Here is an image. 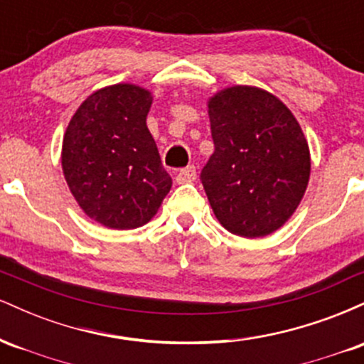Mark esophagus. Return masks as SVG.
I'll list each match as a JSON object with an SVG mask.
<instances>
[{
  "instance_id": "obj_1",
  "label": "esophagus",
  "mask_w": 364,
  "mask_h": 364,
  "mask_svg": "<svg viewBox=\"0 0 364 364\" xmlns=\"http://www.w3.org/2000/svg\"><path fill=\"white\" fill-rule=\"evenodd\" d=\"M196 178V168L195 166H188V168L179 169L176 174V183L178 185H185V183H191Z\"/></svg>"
}]
</instances>
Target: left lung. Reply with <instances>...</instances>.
Listing matches in <instances>:
<instances>
[{
  "label": "left lung",
  "mask_w": 364,
  "mask_h": 364,
  "mask_svg": "<svg viewBox=\"0 0 364 364\" xmlns=\"http://www.w3.org/2000/svg\"><path fill=\"white\" fill-rule=\"evenodd\" d=\"M214 154L200 179L219 223L260 237L286 223L310 178V150L292 112L257 87L225 89L208 102Z\"/></svg>",
  "instance_id": "1"
}]
</instances>
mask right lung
<instances>
[{"instance_id":"right-lung-1","label":"right lung","mask_w":364,"mask_h":364,"mask_svg":"<svg viewBox=\"0 0 364 364\" xmlns=\"http://www.w3.org/2000/svg\"><path fill=\"white\" fill-rule=\"evenodd\" d=\"M150 104L145 89L118 83L94 92L66 128V183L83 212L106 228L149 223L173 186L145 123Z\"/></svg>"}]
</instances>
